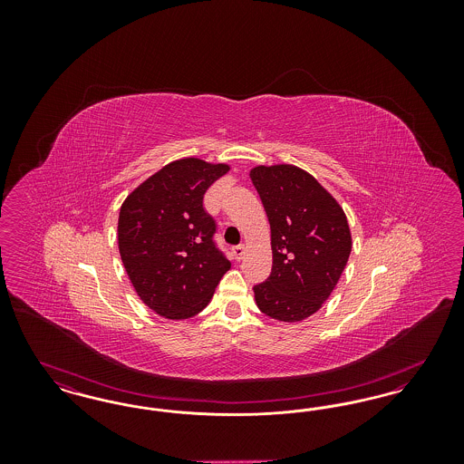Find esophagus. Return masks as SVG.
<instances>
[{"label":"esophagus","mask_w":464,"mask_h":464,"mask_svg":"<svg viewBox=\"0 0 464 464\" xmlns=\"http://www.w3.org/2000/svg\"><path fill=\"white\" fill-rule=\"evenodd\" d=\"M233 254H235L237 261H240V259H243V256H245V246H243V245H237V246L233 248Z\"/></svg>","instance_id":"obj_1"}]
</instances>
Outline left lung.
I'll list each match as a JSON object with an SVG mask.
<instances>
[{
    "instance_id": "obj_1",
    "label": "left lung",
    "mask_w": 464,
    "mask_h": 464,
    "mask_svg": "<svg viewBox=\"0 0 464 464\" xmlns=\"http://www.w3.org/2000/svg\"><path fill=\"white\" fill-rule=\"evenodd\" d=\"M250 179L271 227L273 267L254 287L259 309L280 322H301L322 308L337 285L350 252L344 210L306 170L259 165Z\"/></svg>"
}]
</instances>
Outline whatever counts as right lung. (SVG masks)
Listing matches in <instances>:
<instances>
[{
    "instance_id": "right-lung-1",
    "label": "right lung",
    "mask_w": 464,
    "mask_h": 464,
    "mask_svg": "<svg viewBox=\"0 0 464 464\" xmlns=\"http://www.w3.org/2000/svg\"><path fill=\"white\" fill-rule=\"evenodd\" d=\"M227 170L224 163L177 160L135 188L120 208L121 261L137 295L163 318L195 316L231 267L203 207L207 189Z\"/></svg>"
}]
</instances>
